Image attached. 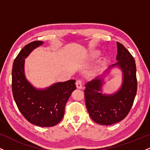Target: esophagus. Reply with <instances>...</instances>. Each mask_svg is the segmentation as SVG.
Masks as SVG:
<instances>
[{
	"label": "esophagus",
	"mask_w": 150,
	"mask_h": 150,
	"mask_svg": "<svg viewBox=\"0 0 150 150\" xmlns=\"http://www.w3.org/2000/svg\"><path fill=\"white\" fill-rule=\"evenodd\" d=\"M76 86H77V88L78 89H81L82 87V81L80 79L77 80L76 81Z\"/></svg>",
	"instance_id": "obj_1"
}]
</instances>
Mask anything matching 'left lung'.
Wrapping results in <instances>:
<instances>
[{
	"mask_svg": "<svg viewBox=\"0 0 150 150\" xmlns=\"http://www.w3.org/2000/svg\"><path fill=\"white\" fill-rule=\"evenodd\" d=\"M118 61L111 67L118 65L123 73L121 88L112 95H105L100 92L102 80L96 78L85 85V99L89 116L96 123L109 125L118 123L126 117L131 109L137 93L136 65L133 56L119 42H117Z\"/></svg>",
	"mask_w": 150,
	"mask_h": 150,
	"instance_id": "1",
	"label": "left lung"
}]
</instances>
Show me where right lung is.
<instances>
[{"label":"right lung","instance_id":"obj_1","mask_svg":"<svg viewBox=\"0 0 150 150\" xmlns=\"http://www.w3.org/2000/svg\"><path fill=\"white\" fill-rule=\"evenodd\" d=\"M42 44L41 41H34L27 44L15 58L12 69V91L18 109L30 123L51 127L63 118L65 104L76 85L75 80H70L38 90L27 82L24 73L25 58Z\"/></svg>","mask_w":150,"mask_h":150}]
</instances>
